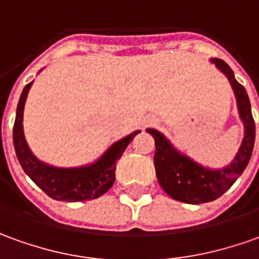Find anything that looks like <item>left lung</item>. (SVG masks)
Listing matches in <instances>:
<instances>
[{
  "instance_id": "8db88e82",
  "label": "left lung",
  "mask_w": 259,
  "mask_h": 259,
  "mask_svg": "<svg viewBox=\"0 0 259 259\" xmlns=\"http://www.w3.org/2000/svg\"><path fill=\"white\" fill-rule=\"evenodd\" d=\"M211 61L217 65L218 69L226 73L231 82L234 93L237 96L241 119L245 124V137L242 140L240 152L237 153V157L230 166L221 170H210L179 154L167 142L166 137L157 130L147 129L154 137V167L160 186L171 198L181 203L203 204L214 201L223 196L245 170L254 149L255 122L251 113L247 91L235 80L233 70L224 61L217 58Z\"/></svg>"
}]
</instances>
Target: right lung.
Listing matches in <instances>:
<instances>
[{
	"instance_id": "add662e5",
	"label": "right lung",
	"mask_w": 259,
	"mask_h": 259,
	"mask_svg": "<svg viewBox=\"0 0 259 259\" xmlns=\"http://www.w3.org/2000/svg\"><path fill=\"white\" fill-rule=\"evenodd\" d=\"M32 82L24 88L17 107V117L14 123V147L21 167L24 168L31 180L51 198L58 201H86L103 196L115 183L116 161L120 159L124 149L135 139L139 130L116 142L107 150L99 161L88 167L79 168H56L41 163L29 152L26 146L24 130H22V115L25 106L26 95Z\"/></svg>"
}]
</instances>
